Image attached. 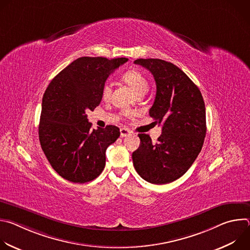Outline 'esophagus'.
Returning a JSON list of instances; mask_svg holds the SVG:
<instances>
[{"mask_svg": "<svg viewBox=\"0 0 250 250\" xmlns=\"http://www.w3.org/2000/svg\"><path fill=\"white\" fill-rule=\"evenodd\" d=\"M130 134V130L126 127H122L121 128V136L122 137H125V136H128Z\"/></svg>", "mask_w": 250, "mask_h": 250, "instance_id": "esophagus-1", "label": "esophagus"}]
</instances>
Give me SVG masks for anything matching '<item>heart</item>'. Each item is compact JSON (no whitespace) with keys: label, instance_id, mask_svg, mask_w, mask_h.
<instances>
[{"label":"heart","instance_id":"b5f03b06","mask_svg":"<svg viewBox=\"0 0 250 250\" xmlns=\"http://www.w3.org/2000/svg\"><path fill=\"white\" fill-rule=\"evenodd\" d=\"M122 79L134 91V93L137 96L145 95L149 88V83L146 76L138 69L127 70L126 72L123 74ZM110 95H111V87L108 83H106L103 87L102 97L104 100H108L110 98Z\"/></svg>","mask_w":250,"mask_h":250}]
</instances>
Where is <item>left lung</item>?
I'll return each instance as SVG.
<instances>
[{"label":"left lung","instance_id":"left-lung-1","mask_svg":"<svg viewBox=\"0 0 250 250\" xmlns=\"http://www.w3.org/2000/svg\"><path fill=\"white\" fill-rule=\"evenodd\" d=\"M152 73L156 96L149 116L162 125V133L153 144L150 136L139 133L141 145L132 153L139 176L152 184L171 183L192 166L206 136V108L195 83L171 62L162 59H136Z\"/></svg>","mask_w":250,"mask_h":250}]
</instances>
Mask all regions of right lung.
<instances>
[{
    "label": "right lung",
    "mask_w": 250,
    "mask_h": 250,
    "mask_svg": "<svg viewBox=\"0 0 250 250\" xmlns=\"http://www.w3.org/2000/svg\"><path fill=\"white\" fill-rule=\"evenodd\" d=\"M127 58L80 57L56 75L42 104L39 136L52 168L73 183L94 180L104 168L105 150L119 138L116 125L91 129L86 112L102 101L109 75Z\"/></svg>",
    "instance_id": "1"
}]
</instances>
